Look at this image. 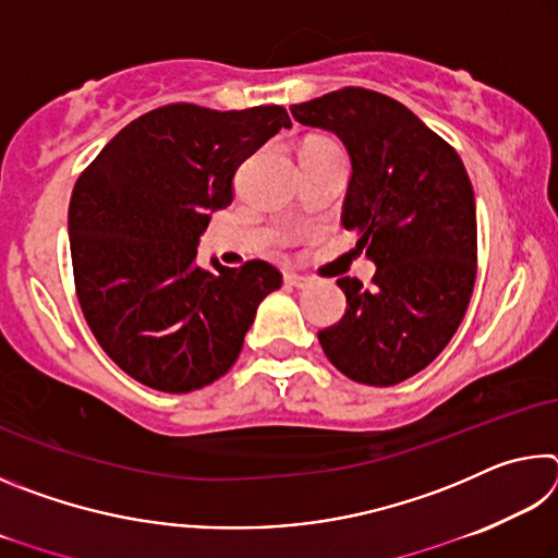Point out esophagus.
<instances>
[{
    "mask_svg": "<svg viewBox=\"0 0 558 558\" xmlns=\"http://www.w3.org/2000/svg\"><path fill=\"white\" fill-rule=\"evenodd\" d=\"M286 286L302 290V288H307V286H310V278H305V276H298V272H286Z\"/></svg>",
    "mask_w": 558,
    "mask_h": 558,
    "instance_id": "obj_1",
    "label": "esophagus"
}]
</instances>
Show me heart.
<instances>
[{
  "label": "heart",
  "instance_id": "obj_1",
  "mask_svg": "<svg viewBox=\"0 0 558 558\" xmlns=\"http://www.w3.org/2000/svg\"><path fill=\"white\" fill-rule=\"evenodd\" d=\"M307 143H327V140H319V137H315V140H307Z\"/></svg>",
  "mask_w": 558,
  "mask_h": 558
}]
</instances>
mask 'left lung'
Masks as SVG:
<instances>
[{
  "label": "left lung",
  "instance_id": "1",
  "mask_svg": "<svg viewBox=\"0 0 558 558\" xmlns=\"http://www.w3.org/2000/svg\"><path fill=\"white\" fill-rule=\"evenodd\" d=\"M290 112L347 147L342 223L376 266L372 290L356 278L337 280L347 313L317 335L319 344L352 381L401 384L446 349L475 288L470 177L446 140L381 93L342 88Z\"/></svg>",
  "mask_w": 558,
  "mask_h": 558
}]
</instances>
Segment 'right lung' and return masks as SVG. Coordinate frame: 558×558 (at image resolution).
<instances>
[{
	"label": "right lung",
	"mask_w": 558,
	"mask_h": 558,
	"mask_svg": "<svg viewBox=\"0 0 558 558\" xmlns=\"http://www.w3.org/2000/svg\"><path fill=\"white\" fill-rule=\"evenodd\" d=\"M280 128L286 108L209 110L192 102L132 120L73 186L69 239L83 317L132 379L189 393L231 369L263 298L282 276L266 260L196 266L211 211Z\"/></svg>",
	"instance_id": "1"
}]
</instances>
